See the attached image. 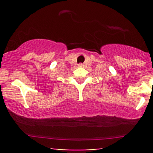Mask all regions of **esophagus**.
<instances>
[{"instance_id":"obj_1","label":"esophagus","mask_w":153,"mask_h":153,"mask_svg":"<svg viewBox=\"0 0 153 153\" xmlns=\"http://www.w3.org/2000/svg\"><path fill=\"white\" fill-rule=\"evenodd\" d=\"M78 66H79V67H83V66H84V65H83V64H82V63H80V64H79V65H78Z\"/></svg>"}]
</instances>
